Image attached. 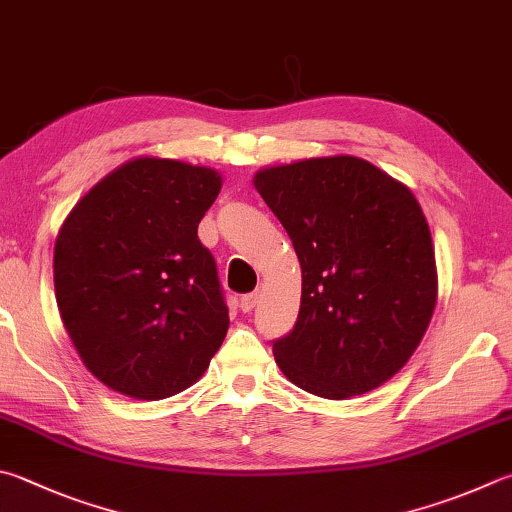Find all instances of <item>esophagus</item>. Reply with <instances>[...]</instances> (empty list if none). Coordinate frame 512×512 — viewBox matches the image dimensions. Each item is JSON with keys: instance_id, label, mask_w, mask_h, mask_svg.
Wrapping results in <instances>:
<instances>
[{"instance_id": "esophagus-1", "label": "esophagus", "mask_w": 512, "mask_h": 512, "mask_svg": "<svg viewBox=\"0 0 512 512\" xmlns=\"http://www.w3.org/2000/svg\"><path fill=\"white\" fill-rule=\"evenodd\" d=\"M241 311L244 313H248V311H253L255 309V304H257V293H248V295H241Z\"/></svg>"}]
</instances>
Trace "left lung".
<instances>
[{
    "label": "left lung",
    "instance_id": "1",
    "mask_svg": "<svg viewBox=\"0 0 512 512\" xmlns=\"http://www.w3.org/2000/svg\"><path fill=\"white\" fill-rule=\"evenodd\" d=\"M253 183L302 268L297 322L273 342L282 374L329 401L380 387L423 340L439 293L412 190L349 154L264 167Z\"/></svg>",
    "mask_w": 512,
    "mask_h": 512
}]
</instances>
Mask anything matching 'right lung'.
<instances>
[{"label": "right lung", "mask_w": 512, "mask_h": 512, "mask_svg": "<svg viewBox=\"0 0 512 512\" xmlns=\"http://www.w3.org/2000/svg\"><path fill=\"white\" fill-rule=\"evenodd\" d=\"M219 190L212 167L136 156L64 219L53 250L60 318L85 367L114 392L179 394L224 342L228 306L197 235Z\"/></svg>", "instance_id": "add662e5"}]
</instances>
